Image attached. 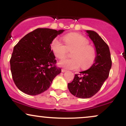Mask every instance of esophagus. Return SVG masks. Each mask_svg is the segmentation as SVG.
<instances>
[{
	"label": "esophagus",
	"mask_w": 126,
	"mask_h": 126,
	"mask_svg": "<svg viewBox=\"0 0 126 126\" xmlns=\"http://www.w3.org/2000/svg\"><path fill=\"white\" fill-rule=\"evenodd\" d=\"M66 72V70H65V69H62V72Z\"/></svg>",
	"instance_id": "obj_1"
}]
</instances>
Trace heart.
I'll return each mask as SVG.
<instances>
[{"label": "heart", "mask_w": 126, "mask_h": 126, "mask_svg": "<svg viewBox=\"0 0 126 126\" xmlns=\"http://www.w3.org/2000/svg\"><path fill=\"white\" fill-rule=\"evenodd\" d=\"M65 46L56 40L51 44V50L58 59L65 57L67 50H73L72 59H63L59 62V65L66 69L75 70L81 66L82 69L89 67L94 62L95 50L89 45V41L84 36L77 33H70L63 38Z\"/></svg>", "instance_id": "1"}]
</instances>
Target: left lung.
Segmentation results:
<instances>
[{"label":"left lung","mask_w":126,"mask_h":126,"mask_svg":"<svg viewBox=\"0 0 126 126\" xmlns=\"http://www.w3.org/2000/svg\"><path fill=\"white\" fill-rule=\"evenodd\" d=\"M86 32L95 46L94 64L88 70L75 75L73 81L67 85L72 95L83 99L92 97L99 91L109 76L112 65L108 45L95 31L86 30Z\"/></svg>","instance_id":"8db88e82"}]
</instances>
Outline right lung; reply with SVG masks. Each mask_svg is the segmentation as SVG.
<instances>
[{
	"label": "right lung",
	"mask_w": 126,
	"mask_h": 126,
	"mask_svg": "<svg viewBox=\"0 0 126 126\" xmlns=\"http://www.w3.org/2000/svg\"><path fill=\"white\" fill-rule=\"evenodd\" d=\"M64 30L38 28L24 36L14 47L10 60L12 78L24 93L37 95L47 91L61 73L50 44Z\"/></svg>",
	"instance_id": "obj_1"
}]
</instances>
